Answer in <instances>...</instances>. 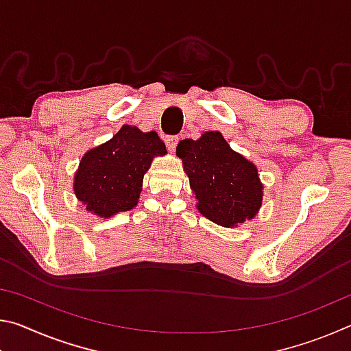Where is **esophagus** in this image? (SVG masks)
Returning <instances> with one entry per match:
<instances>
[{
	"mask_svg": "<svg viewBox=\"0 0 351 351\" xmlns=\"http://www.w3.org/2000/svg\"><path fill=\"white\" fill-rule=\"evenodd\" d=\"M164 141H165V145H167L169 150L173 152L178 145V141H180V138H178V136H167Z\"/></svg>",
	"mask_w": 351,
	"mask_h": 351,
	"instance_id": "34e87169",
	"label": "esophagus"
}]
</instances>
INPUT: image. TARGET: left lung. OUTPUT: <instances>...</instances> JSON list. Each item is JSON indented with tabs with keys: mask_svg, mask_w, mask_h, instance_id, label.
I'll return each instance as SVG.
<instances>
[{
	"mask_svg": "<svg viewBox=\"0 0 351 351\" xmlns=\"http://www.w3.org/2000/svg\"><path fill=\"white\" fill-rule=\"evenodd\" d=\"M176 154L197 195L198 210L210 221L232 228L258 212L263 186L257 167L235 153L221 133L207 132L197 141L184 139Z\"/></svg>",
	"mask_w": 351,
	"mask_h": 351,
	"instance_id": "8db88e82",
	"label": "left lung"
}]
</instances>
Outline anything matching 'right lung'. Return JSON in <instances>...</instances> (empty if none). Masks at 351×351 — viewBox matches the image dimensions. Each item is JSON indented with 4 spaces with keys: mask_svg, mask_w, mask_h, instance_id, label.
Instances as JSON below:
<instances>
[{
    "mask_svg": "<svg viewBox=\"0 0 351 351\" xmlns=\"http://www.w3.org/2000/svg\"><path fill=\"white\" fill-rule=\"evenodd\" d=\"M164 142L150 132L123 125L105 144L82 158L74 192L86 210L108 218L138 204L142 180L154 156L165 154Z\"/></svg>",
    "mask_w": 351,
    "mask_h": 351,
    "instance_id": "right-lung-1",
    "label": "right lung"
}]
</instances>
